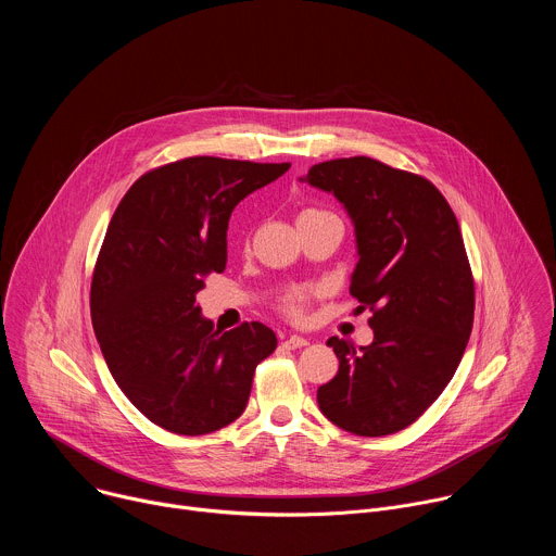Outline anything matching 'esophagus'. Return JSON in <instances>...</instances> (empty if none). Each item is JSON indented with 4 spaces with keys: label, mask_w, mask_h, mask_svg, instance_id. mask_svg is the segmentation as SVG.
<instances>
[{
    "label": "esophagus",
    "mask_w": 556,
    "mask_h": 556,
    "mask_svg": "<svg viewBox=\"0 0 556 556\" xmlns=\"http://www.w3.org/2000/svg\"><path fill=\"white\" fill-rule=\"evenodd\" d=\"M309 341L305 339V337H296V334H292V337H288L286 341H283V348H288V350H299V348H305Z\"/></svg>",
    "instance_id": "1"
}]
</instances>
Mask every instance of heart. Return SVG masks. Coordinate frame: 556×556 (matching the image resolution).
<instances>
[{
    "mask_svg": "<svg viewBox=\"0 0 556 556\" xmlns=\"http://www.w3.org/2000/svg\"><path fill=\"white\" fill-rule=\"evenodd\" d=\"M305 213H314V211H305ZM303 305H305V292L303 290H294L286 296V309L294 316H299L303 312Z\"/></svg>",
    "mask_w": 556,
    "mask_h": 556,
    "instance_id": "b5f03b06",
    "label": "heart"
}]
</instances>
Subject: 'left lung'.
Segmentation results:
<instances>
[{
    "label": "left lung",
    "mask_w": 556,
    "mask_h": 556,
    "mask_svg": "<svg viewBox=\"0 0 556 556\" xmlns=\"http://www.w3.org/2000/svg\"><path fill=\"white\" fill-rule=\"evenodd\" d=\"M299 180L332 193L350 215V292L374 312L369 345L328 341L339 371L316 403L350 433H395L444 391L470 337L475 290L459 224L429 180L367 155L314 165Z\"/></svg>",
    "instance_id": "8db88e82"
}]
</instances>
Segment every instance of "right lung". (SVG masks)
<instances>
[{
  "mask_svg": "<svg viewBox=\"0 0 556 556\" xmlns=\"http://www.w3.org/2000/svg\"><path fill=\"white\" fill-rule=\"evenodd\" d=\"M288 169L187 157L138 178L114 211L92 277V326L116 384L153 425L204 435L244 414L277 337L257 321L215 330L195 294L226 268L232 208Z\"/></svg>",
  "mask_w": 556,
  "mask_h": 556,
  "instance_id": "1",
  "label": "right lung"
}]
</instances>
